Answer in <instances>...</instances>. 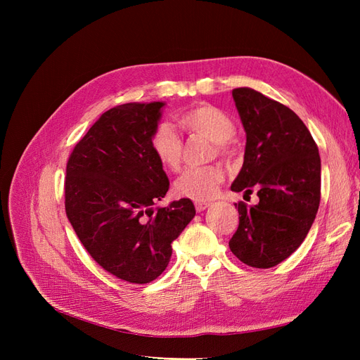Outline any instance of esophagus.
I'll return each mask as SVG.
<instances>
[{"label":"esophagus","instance_id":"1","mask_svg":"<svg viewBox=\"0 0 360 360\" xmlns=\"http://www.w3.org/2000/svg\"><path fill=\"white\" fill-rule=\"evenodd\" d=\"M209 205H210L209 201H197V202H195V209H197V212H202V210H205Z\"/></svg>","mask_w":360,"mask_h":360}]
</instances>
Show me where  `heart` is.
Listing matches in <instances>:
<instances>
[{
  "label": "heart",
  "mask_w": 360,
  "mask_h": 360,
  "mask_svg": "<svg viewBox=\"0 0 360 360\" xmlns=\"http://www.w3.org/2000/svg\"><path fill=\"white\" fill-rule=\"evenodd\" d=\"M179 126L189 135L202 136L214 143L216 153L231 158L234 153L231 138L236 134L234 120L221 108L200 103L177 115ZM150 147L160 165L176 171L181 163V138L169 123H160L150 138ZM224 169L219 165L184 169L174 181V193L181 198L204 201L212 198L224 181Z\"/></svg>",
  "instance_id": "heart-1"
}]
</instances>
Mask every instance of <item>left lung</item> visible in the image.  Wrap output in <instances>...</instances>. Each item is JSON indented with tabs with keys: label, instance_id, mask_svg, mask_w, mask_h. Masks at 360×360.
Segmentation results:
<instances>
[{
	"label": "left lung",
	"instance_id": "left-lung-1",
	"mask_svg": "<svg viewBox=\"0 0 360 360\" xmlns=\"http://www.w3.org/2000/svg\"><path fill=\"white\" fill-rule=\"evenodd\" d=\"M246 132L243 167L231 191L257 189L259 202L240 201L238 226L230 240L242 263L269 269L296 250L311 230L321 193L319 147L290 108L248 86L233 90Z\"/></svg>",
	"mask_w": 360,
	"mask_h": 360
}]
</instances>
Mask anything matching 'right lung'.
<instances>
[{
    "mask_svg": "<svg viewBox=\"0 0 360 360\" xmlns=\"http://www.w3.org/2000/svg\"><path fill=\"white\" fill-rule=\"evenodd\" d=\"M162 102L124 103L90 127L66 167L64 205L81 243L108 274L148 284L167 269L171 243L195 216L191 200L151 209L169 180L150 147Z\"/></svg>",
    "mask_w": 360,
    "mask_h": 360,
    "instance_id": "add662e5",
    "label": "right lung"
}]
</instances>
